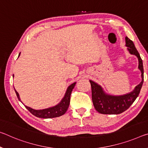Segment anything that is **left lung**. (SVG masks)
Returning <instances> with one entry per match:
<instances>
[{
  "mask_svg": "<svg viewBox=\"0 0 148 148\" xmlns=\"http://www.w3.org/2000/svg\"><path fill=\"white\" fill-rule=\"evenodd\" d=\"M126 46L131 55L136 56L138 59V69L141 71L142 82L135 87L130 93L123 95H111L105 92L99 84L90 80L91 87V97L96 111L105 114H118L127 110L138 97L144 82V68L140 54L136 49L133 41L125 37Z\"/></svg>",
  "mask_w": 148,
  "mask_h": 148,
  "instance_id": "left-lung-1",
  "label": "left lung"
}]
</instances>
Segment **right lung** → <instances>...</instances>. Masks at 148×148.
<instances>
[{"label":"right lung","instance_id":"right-lung-1","mask_svg":"<svg viewBox=\"0 0 148 148\" xmlns=\"http://www.w3.org/2000/svg\"><path fill=\"white\" fill-rule=\"evenodd\" d=\"M20 55V53L19 54V56ZM19 56H18V57H19ZM75 85H76V82L72 84L71 85L68 87L64 97H63L62 100L60 101L59 103L57 104V105H55V106L49 107V108H47V109H41V110L34 109L31 107L26 106V105H25V107L32 114H34V116H36L37 117H39V118L51 119V118H55V117L62 116L66 112L68 108L69 107L70 95H71L72 90L74 89ZM14 90L16 93V95H17V97L18 98V99L21 101L19 93L16 91L15 89Z\"/></svg>","mask_w":148,"mask_h":148}]
</instances>
